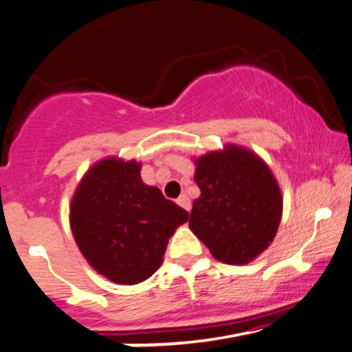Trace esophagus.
I'll return each mask as SVG.
<instances>
[{"mask_svg":"<svg viewBox=\"0 0 352 352\" xmlns=\"http://www.w3.org/2000/svg\"><path fill=\"white\" fill-rule=\"evenodd\" d=\"M177 203H179L184 210H187V211L192 210V201H190V198L187 197V195H182V197L177 198Z\"/></svg>","mask_w":352,"mask_h":352,"instance_id":"esophagus-1","label":"esophagus"}]
</instances>
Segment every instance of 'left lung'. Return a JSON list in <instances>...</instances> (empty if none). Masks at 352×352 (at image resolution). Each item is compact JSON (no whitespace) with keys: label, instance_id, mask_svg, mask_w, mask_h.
Wrapping results in <instances>:
<instances>
[{"label":"left lung","instance_id":"left-lung-1","mask_svg":"<svg viewBox=\"0 0 352 352\" xmlns=\"http://www.w3.org/2000/svg\"><path fill=\"white\" fill-rule=\"evenodd\" d=\"M201 195L188 226L214 259L249 264L269 248L282 218V193L269 165L236 144L195 160Z\"/></svg>","mask_w":352,"mask_h":352}]
</instances>
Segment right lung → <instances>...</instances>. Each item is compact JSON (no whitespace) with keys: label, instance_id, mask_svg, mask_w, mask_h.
Instances as JSON below:
<instances>
[{"label":"right lung","instance_id":"obj_1","mask_svg":"<svg viewBox=\"0 0 352 352\" xmlns=\"http://www.w3.org/2000/svg\"><path fill=\"white\" fill-rule=\"evenodd\" d=\"M188 213L141 179V164L108 157L85 173L70 203L80 252L114 283L134 285L160 267L168 238Z\"/></svg>","mask_w":352,"mask_h":352}]
</instances>
